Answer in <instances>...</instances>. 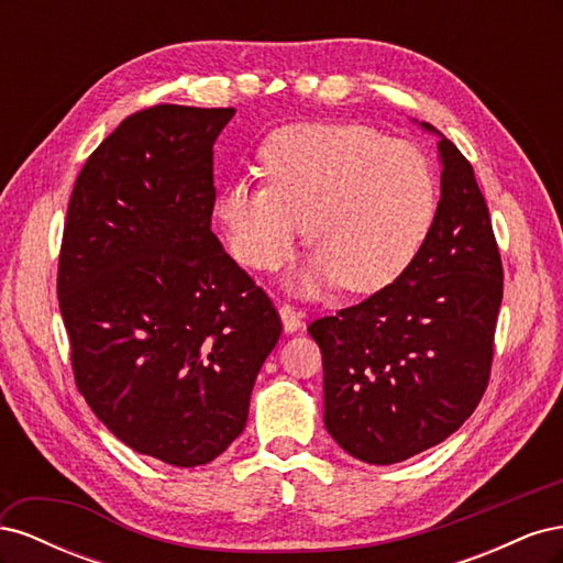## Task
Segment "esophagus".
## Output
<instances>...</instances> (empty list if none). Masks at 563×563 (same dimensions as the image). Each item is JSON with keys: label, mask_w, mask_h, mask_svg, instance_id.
Masks as SVG:
<instances>
[{"label": "esophagus", "mask_w": 563, "mask_h": 563, "mask_svg": "<svg viewBox=\"0 0 563 563\" xmlns=\"http://www.w3.org/2000/svg\"><path fill=\"white\" fill-rule=\"evenodd\" d=\"M279 314H282L284 331H286V333H296V331L302 329V317H305V314H302L300 310H296L294 305L282 302V305H279Z\"/></svg>", "instance_id": "34e87169"}]
</instances>
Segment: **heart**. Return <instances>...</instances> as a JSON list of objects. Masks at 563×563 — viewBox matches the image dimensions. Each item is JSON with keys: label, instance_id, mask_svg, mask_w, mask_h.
I'll list each match as a JSON object with an SVG mask.
<instances>
[{"label": "heart", "instance_id": "obj_1", "mask_svg": "<svg viewBox=\"0 0 563 563\" xmlns=\"http://www.w3.org/2000/svg\"><path fill=\"white\" fill-rule=\"evenodd\" d=\"M267 185L230 183L216 211L230 251L251 269H275L305 223L314 253L302 286L371 294L413 263L432 230L437 180L422 152L360 124H296L261 150Z\"/></svg>", "mask_w": 563, "mask_h": 563}]
</instances>
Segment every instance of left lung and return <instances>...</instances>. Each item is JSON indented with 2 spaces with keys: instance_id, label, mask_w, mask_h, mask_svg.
Returning a JSON list of instances; mask_svg holds the SVG:
<instances>
[{
  "instance_id": "left-lung-1",
  "label": "left lung",
  "mask_w": 563,
  "mask_h": 563,
  "mask_svg": "<svg viewBox=\"0 0 563 563\" xmlns=\"http://www.w3.org/2000/svg\"><path fill=\"white\" fill-rule=\"evenodd\" d=\"M439 155L441 199L413 263L360 305L308 327L321 350L323 424L371 465L441 444L474 413L490 378L500 251L472 164L449 139Z\"/></svg>"
}]
</instances>
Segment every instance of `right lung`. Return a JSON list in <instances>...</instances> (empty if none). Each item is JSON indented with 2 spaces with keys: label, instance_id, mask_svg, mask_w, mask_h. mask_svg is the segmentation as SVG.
I'll return each instance as SVG.
<instances>
[{
  "label": "right lung",
  "instance_id": "right-lung-1",
  "mask_svg": "<svg viewBox=\"0 0 563 563\" xmlns=\"http://www.w3.org/2000/svg\"><path fill=\"white\" fill-rule=\"evenodd\" d=\"M234 108L129 114L77 176L58 305L79 395L133 451L207 465L242 434L282 335L269 296L211 232L213 143Z\"/></svg>",
  "mask_w": 563,
  "mask_h": 563
}]
</instances>
